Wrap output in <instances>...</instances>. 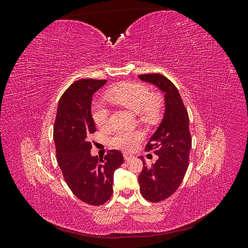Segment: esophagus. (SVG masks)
<instances>
[{
	"label": "esophagus",
	"mask_w": 248,
	"mask_h": 248,
	"mask_svg": "<svg viewBox=\"0 0 248 248\" xmlns=\"http://www.w3.org/2000/svg\"><path fill=\"white\" fill-rule=\"evenodd\" d=\"M123 157H124V159L125 160H130V159H132V158H134V156L132 155V154H130V153H123Z\"/></svg>",
	"instance_id": "obj_1"
}]
</instances>
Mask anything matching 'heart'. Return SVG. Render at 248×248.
Here are the masks:
<instances>
[{
  "label": "heart",
  "mask_w": 248,
  "mask_h": 248,
  "mask_svg": "<svg viewBox=\"0 0 248 248\" xmlns=\"http://www.w3.org/2000/svg\"><path fill=\"white\" fill-rule=\"evenodd\" d=\"M108 98L129 108L132 111L140 112L142 120L154 119L160 108L159 97L151 94L148 87L139 82L124 81L112 86L107 92ZM92 118L95 124L100 129H106L109 126V109L102 102L94 103L92 107ZM142 139L140 131H117L110 139L111 145L121 150L130 151L137 147Z\"/></svg>",
  "instance_id": "heart-1"
}]
</instances>
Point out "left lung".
I'll use <instances>...</instances> for the list:
<instances>
[{"instance_id":"left-lung-1","label":"left lung","mask_w":248,"mask_h":248,"mask_svg":"<svg viewBox=\"0 0 248 248\" xmlns=\"http://www.w3.org/2000/svg\"><path fill=\"white\" fill-rule=\"evenodd\" d=\"M139 78L158 87L166 100L162 121L145 148L146 151L158 155V159L148 168L140 157L144 167L139 176L141 196L157 202L178 189L188 168L191 149L189 118L178 89L168 78L159 73L140 74Z\"/></svg>"}]
</instances>
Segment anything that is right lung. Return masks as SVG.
I'll use <instances>...</instances> for the list:
<instances>
[{
    "label": "right lung",
    "mask_w": 248,
    "mask_h": 248,
    "mask_svg": "<svg viewBox=\"0 0 248 248\" xmlns=\"http://www.w3.org/2000/svg\"><path fill=\"white\" fill-rule=\"evenodd\" d=\"M106 82L92 78L73 82L60 98L54 126L57 161L65 181L74 196L93 206L110 199L114 172L124 162L118 150H109L103 159L90 153V134L96 131L92 96Z\"/></svg>",
    "instance_id": "obj_1"
}]
</instances>
